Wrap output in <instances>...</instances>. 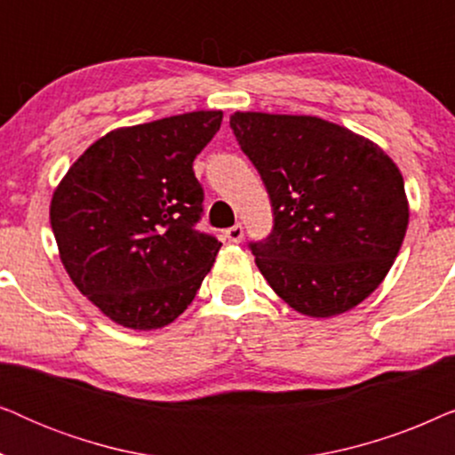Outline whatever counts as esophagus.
<instances>
[{"label":"esophagus","mask_w":455,"mask_h":455,"mask_svg":"<svg viewBox=\"0 0 455 455\" xmlns=\"http://www.w3.org/2000/svg\"><path fill=\"white\" fill-rule=\"evenodd\" d=\"M226 238L232 242V244H238V242H242V238H244V228H242V223H235V226L228 228Z\"/></svg>","instance_id":"34e87169"}]
</instances>
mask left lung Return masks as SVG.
<instances>
[{
  "instance_id": "1",
  "label": "left lung",
  "mask_w": 455,
  "mask_h": 455,
  "mask_svg": "<svg viewBox=\"0 0 455 455\" xmlns=\"http://www.w3.org/2000/svg\"><path fill=\"white\" fill-rule=\"evenodd\" d=\"M229 126L271 198L273 229L251 251L273 291L315 319L369 298L408 229L403 178L389 155L315 116L235 111Z\"/></svg>"
}]
</instances>
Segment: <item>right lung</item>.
I'll use <instances>...</instances> for the list:
<instances>
[{"label":"right lung","instance_id":"obj_1","mask_svg":"<svg viewBox=\"0 0 455 455\" xmlns=\"http://www.w3.org/2000/svg\"><path fill=\"white\" fill-rule=\"evenodd\" d=\"M221 117L190 111L111 130L55 188L49 220L61 263L117 325H170L213 267L221 242L195 228L204 195L192 161Z\"/></svg>","mask_w":455,"mask_h":455}]
</instances>
